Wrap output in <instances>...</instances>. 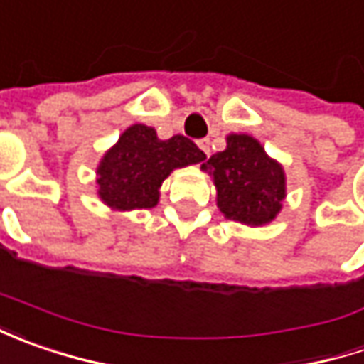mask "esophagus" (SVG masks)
<instances>
[{
    "label": "esophagus",
    "mask_w": 364,
    "mask_h": 364,
    "mask_svg": "<svg viewBox=\"0 0 364 364\" xmlns=\"http://www.w3.org/2000/svg\"><path fill=\"white\" fill-rule=\"evenodd\" d=\"M198 147L203 149L206 156H210V141H208V139H200V141H198Z\"/></svg>",
    "instance_id": "1"
}]
</instances>
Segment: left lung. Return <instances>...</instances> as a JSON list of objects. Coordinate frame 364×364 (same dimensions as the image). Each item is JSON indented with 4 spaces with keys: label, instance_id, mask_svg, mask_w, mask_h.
I'll return each instance as SVG.
<instances>
[{
    "label": "left lung",
    "instance_id": "8db88e82",
    "mask_svg": "<svg viewBox=\"0 0 364 364\" xmlns=\"http://www.w3.org/2000/svg\"><path fill=\"white\" fill-rule=\"evenodd\" d=\"M217 186L218 210L231 220L261 227L272 223L286 198V172L247 133L227 135V149L203 164Z\"/></svg>",
    "mask_w": 364,
    "mask_h": 364
}]
</instances>
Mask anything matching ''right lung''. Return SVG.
<instances>
[{"instance_id": "add662e5", "label": "right lung", "mask_w": 364, "mask_h": 364, "mask_svg": "<svg viewBox=\"0 0 364 364\" xmlns=\"http://www.w3.org/2000/svg\"><path fill=\"white\" fill-rule=\"evenodd\" d=\"M206 160L203 149L184 135L160 139L154 127L135 123L103 156L97 168V194L113 210L154 208L160 186L176 168Z\"/></svg>"}]
</instances>
